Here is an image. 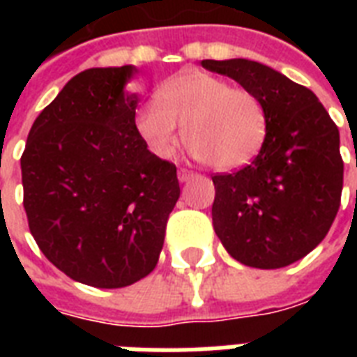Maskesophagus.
Masks as SVG:
<instances>
[{
  "mask_svg": "<svg viewBox=\"0 0 357 357\" xmlns=\"http://www.w3.org/2000/svg\"><path fill=\"white\" fill-rule=\"evenodd\" d=\"M178 178H179V181L183 183V181H189L190 178H195V172H190V170H187V168H179Z\"/></svg>",
  "mask_w": 357,
  "mask_h": 357,
  "instance_id": "esophagus-1",
  "label": "esophagus"
}]
</instances>
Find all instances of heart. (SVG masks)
I'll use <instances>...</instances> for the list:
<instances>
[{
  "mask_svg": "<svg viewBox=\"0 0 357 357\" xmlns=\"http://www.w3.org/2000/svg\"><path fill=\"white\" fill-rule=\"evenodd\" d=\"M155 98L140 105L135 128L157 157L174 155L181 140L179 123L192 153L217 170L248 165L265 142V103L218 75L190 70L165 81Z\"/></svg>",
  "mask_w": 357,
  "mask_h": 357,
  "instance_id": "b5f03b06",
  "label": "heart"
}]
</instances>
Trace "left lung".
Here are the masks:
<instances>
[{
    "instance_id": "1",
    "label": "left lung",
    "mask_w": 357,
    "mask_h": 357,
    "mask_svg": "<svg viewBox=\"0 0 357 357\" xmlns=\"http://www.w3.org/2000/svg\"><path fill=\"white\" fill-rule=\"evenodd\" d=\"M265 103L268 129L254 161L215 174L213 228L238 263L282 268L326 237L341 206L339 129L319 98L276 70L248 59L202 61Z\"/></svg>"
}]
</instances>
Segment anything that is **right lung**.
<instances>
[{
	"label": "right lung",
	"mask_w": 357,
	"mask_h": 357,
	"mask_svg": "<svg viewBox=\"0 0 357 357\" xmlns=\"http://www.w3.org/2000/svg\"><path fill=\"white\" fill-rule=\"evenodd\" d=\"M137 72L91 68L36 116L22 153L31 235L59 271L85 285L119 289L155 268L179 198L176 165L135 128Z\"/></svg>",
	"instance_id": "1"
}]
</instances>
